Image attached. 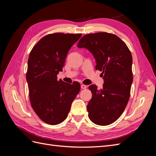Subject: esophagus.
Wrapping results in <instances>:
<instances>
[{"label": "esophagus", "instance_id": "esophagus-1", "mask_svg": "<svg viewBox=\"0 0 156 156\" xmlns=\"http://www.w3.org/2000/svg\"><path fill=\"white\" fill-rule=\"evenodd\" d=\"M81 89H85L87 88V86L85 85V84H81Z\"/></svg>", "mask_w": 156, "mask_h": 156}]
</instances>
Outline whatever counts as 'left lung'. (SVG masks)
I'll use <instances>...</instances> for the list:
<instances>
[{"mask_svg":"<svg viewBox=\"0 0 156 156\" xmlns=\"http://www.w3.org/2000/svg\"><path fill=\"white\" fill-rule=\"evenodd\" d=\"M77 47L90 52L96 69L103 74L101 89L95 84L88 87L92 94L87 105L89 119L97 125H109L121 116L129 101L133 82L131 52L120 37L107 32L84 36Z\"/></svg>","mask_w":156,"mask_h":156,"instance_id":"1","label":"left lung"}]
</instances>
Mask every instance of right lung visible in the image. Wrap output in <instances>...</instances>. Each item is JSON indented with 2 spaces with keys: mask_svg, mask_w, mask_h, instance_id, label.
Wrapping results in <instances>:
<instances>
[{
  "mask_svg": "<svg viewBox=\"0 0 156 156\" xmlns=\"http://www.w3.org/2000/svg\"><path fill=\"white\" fill-rule=\"evenodd\" d=\"M81 34H48L32 48L28 60L27 81L33 110L40 119L56 125L66 119L81 89L78 82L68 84L57 75L62 72L69 50Z\"/></svg>",
  "mask_w": 156,
  "mask_h": 156,
  "instance_id": "1",
  "label": "right lung"
}]
</instances>
